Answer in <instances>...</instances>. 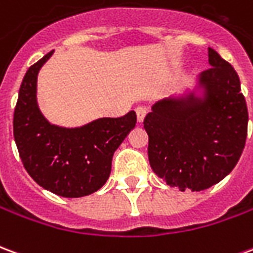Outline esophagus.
<instances>
[{"label":"esophagus","instance_id":"34e87169","mask_svg":"<svg viewBox=\"0 0 253 253\" xmlns=\"http://www.w3.org/2000/svg\"><path fill=\"white\" fill-rule=\"evenodd\" d=\"M135 112H137L138 123H142L143 119H145V116H146V114H148L146 108H145V107H138L137 110H135Z\"/></svg>","mask_w":253,"mask_h":253}]
</instances>
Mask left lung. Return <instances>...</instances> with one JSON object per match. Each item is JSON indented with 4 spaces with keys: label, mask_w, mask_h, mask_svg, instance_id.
Segmentation results:
<instances>
[{
    "label": "left lung",
    "mask_w": 253,
    "mask_h": 253,
    "mask_svg": "<svg viewBox=\"0 0 253 253\" xmlns=\"http://www.w3.org/2000/svg\"><path fill=\"white\" fill-rule=\"evenodd\" d=\"M210 69L152 107L143 127L150 167L180 191H202L233 170L247 139L248 110L230 63L209 48Z\"/></svg>",
    "instance_id": "left-lung-1"
}]
</instances>
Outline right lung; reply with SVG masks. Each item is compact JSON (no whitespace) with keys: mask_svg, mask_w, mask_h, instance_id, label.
<instances>
[{"mask_svg":"<svg viewBox=\"0 0 253 253\" xmlns=\"http://www.w3.org/2000/svg\"><path fill=\"white\" fill-rule=\"evenodd\" d=\"M50 51L27 70L14 108L13 135L23 165L44 190L63 198L90 195L108 180L112 156L135 127L134 111L78 127L48 122L38 104V74Z\"/></svg>","mask_w":253,"mask_h":253,"instance_id":"right-lung-1","label":"right lung"}]
</instances>
